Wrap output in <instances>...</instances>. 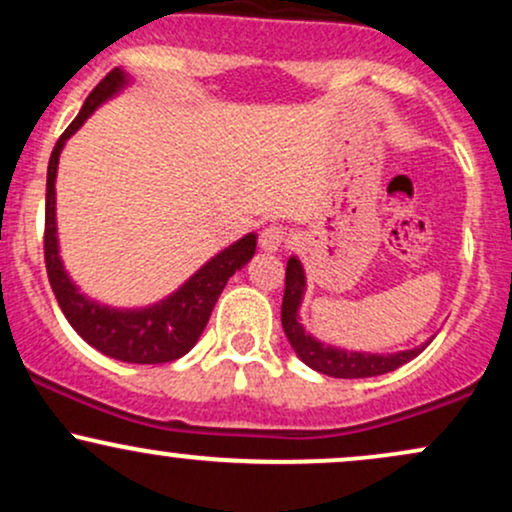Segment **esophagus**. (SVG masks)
I'll use <instances>...</instances> for the list:
<instances>
[{"mask_svg": "<svg viewBox=\"0 0 512 512\" xmlns=\"http://www.w3.org/2000/svg\"><path fill=\"white\" fill-rule=\"evenodd\" d=\"M286 238H289V233H286L284 226H267L264 231L260 233V248L264 252H276L284 248Z\"/></svg>", "mask_w": 512, "mask_h": 512, "instance_id": "esophagus-1", "label": "esophagus"}]
</instances>
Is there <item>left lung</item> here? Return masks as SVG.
Masks as SVG:
<instances>
[{"mask_svg": "<svg viewBox=\"0 0 512 512\" xmlns=\"http://www.w3.org/2000/svg\"><path fill=\"white\" fill-rule=\"evenodd\" d=\"M305 293V272L303 264L298 257H291L286 264V289H284V303H281V325H284L286 337L296 351L298 358L310 366L317 373L330 375V378H373V375L390 373L397 370L404 363H409L411 358H416L421 351L431 344L428 339L426 344L416 346V349L397 351V354H366V351H346L339 346H330L317 342L315 337H310L303 330V325L298 322V308H301Z\"/></svg>", "mask_w": 512, "mask_h": 512, "instance_id": "8db88e82", "label": "left lung"}]
</instances>
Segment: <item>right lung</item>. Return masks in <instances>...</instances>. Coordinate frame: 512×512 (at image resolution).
Masks as SVG:
<instances>
[{"label":"right lung","instance_id":"add662e5","mask_svg":"<svg viewBox=\"0 0 512 512\" xmlns=\"http://www.w3.org/2000/svg\"><path fill=\"white\" fill-rule=\"evenodd\" d=\"M127 84L129 76L120 67L113 69L101 84L88 93L79 115L74 117L72 125L64 129L55 149H52L48 163V192H45V267H48L50 286L64 317L86 344L125 363H168L185 356L197 344L223 286L255 255L257 236L248 233V236L228 245L219 255L211 257L199 272L192 274L178 291L154 305H146V308H108V305L91 301L84 293H79L74 281L64 272L60 243H57V163H60L64 142L84 125L98 105L120 93Z\"/></svg>","mask_w":512,"mask_h":512}]
</instances>
